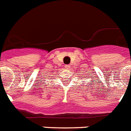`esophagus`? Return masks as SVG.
<instances>
[{
    "instance_id": "1",
    "label": "esophagus",
    "mask_w": 131,
    "mask_h": 131,
    "mask_svg": "<svg viewBox=\"0 0 131 131\" xmlns=\"http://www.w3.org/2000/svg\"><path fill=\"white\" fill-rule=\"evenodd\" d=\"M65 67L66 69H71V66H70V65H65V67Z\"/></svg>"
}]
</instances>
